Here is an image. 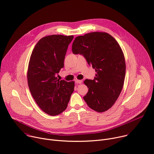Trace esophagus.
Instances as JSON below:
<instances>
[{
    "label": "esophagus",
    "instance_id": "1",
    "mask_svg": "<svg viewBox=\"0 0 154 154\" xmlns=\"http://www.w3.org/2000/svg\"><path fill=\"white\" fill-rule=\"evenodd\" d=\"M75 82L76 83H78V84H80V83H82V80H75Z\"/></svg>",
    "mask_w": 154,
    "mask_h": 154
}]
</instances>
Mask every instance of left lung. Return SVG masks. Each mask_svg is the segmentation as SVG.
Masks as SVG:
<instances>
[{
	"label": "left lung",
	"mask_w": 154,
	"mask_h": 154,
	"mask_svg": "<svg viewBox=\"0 0 154 154\" xmlns=\"http://www.w3.org/2000/svg\"><path fill=\"white\" fill-rule=\"evenodd\" d=\"M72 50L83 56L96 72L93 80L84 81L88 91L83 99L96 112L107 110L119 97L125 77V60L119 44L107 33L94 32L77 37Z\"/></svg>",
	"instance_id": "8db88e82"
}]
</instances>
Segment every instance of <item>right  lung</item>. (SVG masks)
I'll return each instance as SVG.
<instances>
[{"instance_id":"1","label":"right lung","mask_w":154,"mask_h":154,"mask_svg":"<svg viewBox=\"0 0 154 154\" xmlns=\"http://www.w3.org/2000/svg\"><path fill=\"white\" fill-rule=\"evenodd\" d=\"M73 38L62 35L44 37L37 43L31 56L27 74L29 90L37 105L50 116L66 110L74 90V82L57 77Z\"/></svg>"}]
</instances>
